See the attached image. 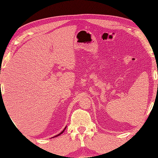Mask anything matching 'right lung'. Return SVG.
Listing matches in <instances>:
<instances>
[{
	"mask_svg": "<svg viewBox=\"0 0 158 158\" xmlns=\"http://www.w3.org/2000/svg\"><path fill=\"white\" fill-rule=\"evenodd\" d=\"M65 128H66V127H65L64 129V130H63L62 131V132H61V133H60L59 134H58V135H55V136H54V137H57V136H59V135H61V134H62L63 133H64V131L65 130Z\"/></svg>",
	"mask_w": 158,
	"mask_h": 158,
	"instance_id": "obj_1",
	"label": "right lung"
}]
</instances>
